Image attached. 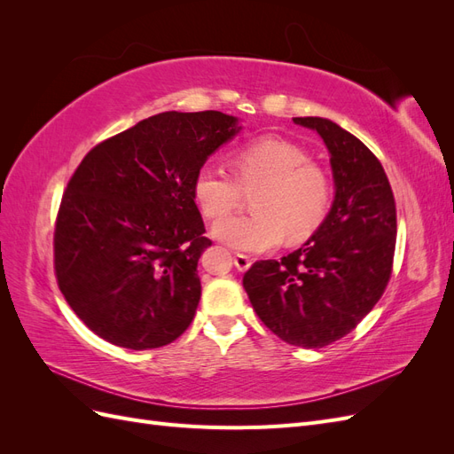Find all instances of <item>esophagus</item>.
I'll list each match as a JSON object with an SVG mask.
<instances>
[{"instance_id": "34e87169", "label": "esophagus", "mask_w": 454, "mask_h": 454, "mask_svg": "<svg viewBox=\"0 0 454 454\" xmlns=\"http://www.w3.org/2000/svg\"><path fill=\"white\" fill-rule=\"evenodd\" d=\"M250 265H252V259H250L248 255H244V254H235V267H237L240 272L248 270V269H250Z\"/></svg>"}]
</instances>
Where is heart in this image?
<instances>
[{
	"instance_id": "obj_1",
	"label": "heart",
	"mask_w": 454,
	"mask_h": 454,
	"mask_svg": "<svg viewBox=\"0 0 454 454\" xmlns=\"http://www.w3.org/2000/svg\"><path fill=\"white\" fill-rule=\"evenodd\" d=\"M235 176L215 164H204L193 193L202 214L221 219L234 211L246 192L257 188L254 216H233L214 227V235L242 252L277 248L284 235L290 242L309 239L329 212L333 184L322 164L309 160L305 147L261 136L232 155Z\"/></svg>"
}]
</instances>
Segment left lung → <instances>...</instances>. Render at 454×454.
<instances>
[{"mask_svg":"<svg viewBox=\"0 0 454 454\" xmlns=\"http://www.w3.org/2000/svg\"><path fill=\"white\" fill-rule=\"evenodd\" d=\"M329 151L335 200L318 231L282 259L255 261L242 286L255 314L295 347L322 348L348 335L387 290L395 250V200L380 160L354 134L322 117H294Z\"/></svg>","mask_w":454,"mask_h":454,"instance_id":"1","label":"left lung"}]
</instances>
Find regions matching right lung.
Masks as SVG:
<instances>
[{
  "mask_svg": "<svg viewBox=\"0 0 454 454\" xmlns=\"http://www.w3.org/2000/svg\"><path fill=\"white\" fill-rule=\"evenodd\" d=\"M237 122L222 112H164L94 145L75 168L54 225V274L104 340L159 348L193 322L199 257L212 246L193 185Z\"/></svg>",
  "mask_w": 454,
  "mask_h": 454,
  "instance_id": "add662e5",
  "label": "right lung"
}]
</instances>
